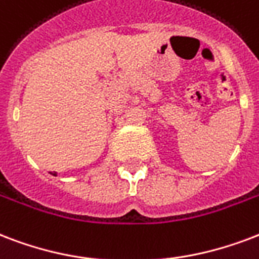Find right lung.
Instances as JSON below:
<instances>
[{
  "label": "right lung",
  "mask_w": 259,
  "mask_h": 259,
  "mask_svg": "<svg viewBox=\"0 0 259 259\" xmlns=\"http://www.w3.org/2000/svg\"><path fill=\"white\" fill-rule=\"evenodd\" d=\"M51 175H54V177H57V172H50Z\"/></svg>",
  "instance_id": "right-lung-1"
}]
</instances>
